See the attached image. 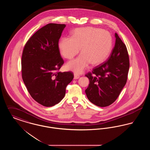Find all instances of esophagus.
Returning a JSON list of instances; mask_svg holds the SVG:
<instances>
[{
  "mask_svg": "<svg viewBox=\"0 0 150 150\" xmlns=\"http://www.w3.org/2000/svg\"><path fill=\"white\" fill-rule=\"evenodd\" d=\"M79 78H80V76L79 75L76 74H74V79H78Z\"/></svg>",
  "mask_w": 150,
  "mask_h": 150,
  "instance_id": "esophagus-1",
  "label": "esophagus"
}]
</instances>
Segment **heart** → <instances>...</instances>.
Segmentation results:
<instances>
[{"mask_svg": "<svg viewBox=\"0 0 150 150\" xmlns=\"http://www.w3.org/2000/svg\"><path fill=\"white\" fill-rule=\"evenodd\" d=\"M112 45V38L108 31L86 27L75 29L71 38H61L58 47L61 55L69 59L78 54L80 48L82 53L65 66L67 70L80 74L91 63L96 65L104 62L110 54Z\"/></svg>", "mask_w": 150, "mask_h": 150, "instance_id": "b5f03b06", "label": "heart"}]
</instances>
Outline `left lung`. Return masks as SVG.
Segmentation results:
<instances>
[{
  "label": "left lung",
  "mask_w": 150,
  "mask_h": 150,
  "mask_svg": "<svg viewBox=\"0 0 150 150\" xmlns=\"http://www.w3.org/2000/svg\"><path fill=\"white\" fill-rule=\"evenodd\" d=\"M115 44L107 61L93 69L86 76L89 84L85 91L88 99L99 107L114 103L126 84L129 59L126 45L115 33Z\"/></svg>",
  "instance_id": "8db88e82"
}]
</instances>
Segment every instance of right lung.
Segmentation results:
<instances>
[{
    "label": "right lung",
    "instance_id": "obj_1",
    "mask_svg": "<svg viewBox=\"0 0 150 150\" xmlns=\"http://www.w3.org/2000/svg\"><path fill=\"white\" fill-rule=\"evenodd\" d=\"M66 25L49 23L38 30L26 43L22 56V77L32 98L45 107L64 98L74 78L71 71L58 72L64 64L58 44Z\"/></svg>",
    "mask_w": 150,
    "mask_h": 150
}]
</instances>
